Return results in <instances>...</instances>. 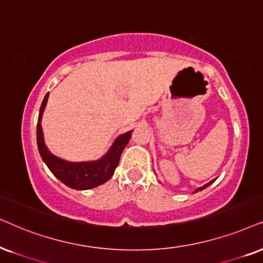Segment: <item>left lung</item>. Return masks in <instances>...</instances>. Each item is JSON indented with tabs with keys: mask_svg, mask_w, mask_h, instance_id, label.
<instances>
[{
	"mask_svg": "<svg viewBox=\"0 0 263 263\" xmlns=\"http://www.w3.org/2000/svg\"><path fill=\"white\" fill-rule=\"evenodd\" d=\"M214 182H215V179H214V181H211V182H209V183H206L205 185H202V187H200V188H198L197 189V191H195V192H199V191H202V189H205L206 187H209V185H210L211 183H214Z\"/></svg>",
	"mask_w": 263,
	"mask_h": 263,
	"instance_id": "left-lung-1",
	"label": "left lung"
}]
</instances>
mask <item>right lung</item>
<instances>
[{
    "label": "right lung",
    "instance_id": "1",
    "mask_svg": "<svg viewBox=\"0 0 263 263\" xmlns=\"http://www.w3.org/2000/svg\"><path fill=\"white\" fill-rule=\"evenodd\" d=\"M48 95L49 93L45 96L41 108H40L37 129H36L37 147L42 160L45 161L47 167L59 181L72 189L86 191V189L98 187V185L105 183L114 175L116 166L119 165V160H120L121 153L126 145H127L129 138H131L132 131H128L124 135L119 136L114 143H112L110 149L107 152V154L102 156L98 160L82 162H70L63 160L58 156L53 155L48 151L47 147H46L45 141H43L41 119L46 104H47Z\"/></svg>",
    "mask_w": 263,
    "mask_h": 263
}]
</instances>
